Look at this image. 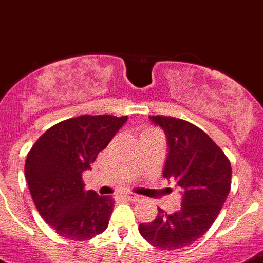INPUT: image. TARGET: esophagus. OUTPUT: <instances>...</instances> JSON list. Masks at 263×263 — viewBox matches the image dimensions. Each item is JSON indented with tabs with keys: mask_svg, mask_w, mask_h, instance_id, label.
<instances>
[{
	"mask_svg": "<svg viewBox=\"0 0 263 263\" xmlns=\"http://www.w3.org/2000/svg\"><path fill=\"white\" fill-rule=\"evenodd\" d=\"M123 198L127 200H129V202H137V200L140 199V196L136 195V194H131V193L123 194Z\"/></svg>",
	"mask_w": 263,
	"mask_h": 263,
	"instance_id": "34e87169",
	"label": "esophagus"
}]
</instances>
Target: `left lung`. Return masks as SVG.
Wrapping results in <instances>:
<instances>
[{
  "label": "left lung",
  "mask_w": 263,
  "mask_h": 263,
  "mask_svg": "<svg viewBox=\"0 0 263 263\" xmlns=\"http://www.w3.org/2000/svg\"><path fill=\"white\" fill-rule=\"evenodd\" d=\"M164 129L169 152L162 176L179 190L178 211L158 208L156 219L139 226L140 235L158 249H181L202 237L214 224L231 190L232 167L205 132L186 120L149 117Z\"/></svg>",
  "instance_id": "1"
}]
</instances>
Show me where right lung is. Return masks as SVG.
<instances>
[{"mask_svg": "<svg viewBox=\"0 0 263 263\" xmlns=\"http://www.w3.org/2000/svg\"><path fill=\"white\" fill-rule=\"evenodd\" d=\"M128 117L82 115L47 129L32 145L25 177L36 210L56 233L85 241L108 226L114 200L85 191L82 173L90 169Z\"/></svg>", "mask_w": 263, "mask_h": 263, "instance_id": "1", "label": "right lung"}]
</instances>
